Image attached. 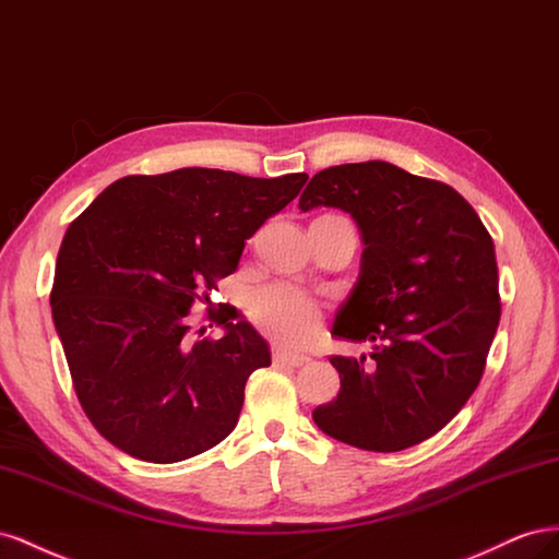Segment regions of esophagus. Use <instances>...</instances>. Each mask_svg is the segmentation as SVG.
<instances>
[{"instance_id": "1", "label": "esophagus", "mask_w": 559, "mask_h": 559, "mask_svg": "<svg viewBox=\"0 0 559 559\" xmlns=\"http://www.w3.org/2000/svg\"><path fill=\"white\" fill-rule=\"evenodd\" d=\"M274 360L281 362V365H293V368H299V365L309 362V356L293 354V350H285V348H276L274 350Z\"/></svg>"}]
</instances>
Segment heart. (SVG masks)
<instances>
[{
  "mask_svg": "<svg viewBox=\"0 0 559 559\" xmlns=\"http://www.w3.org/2000/svg\"><path fill=\"white\" fill-rule=\"evenodd\" d=\"M248 316L269 337L285 344H299L316 330L321 321V309L295 285L274 283L248 297Z\"/></svg>",
  "mask_w": 559,
  "mask_h": 559,
  "instance_id": "obj_1",
  "label": "heart"
}]
</instances>
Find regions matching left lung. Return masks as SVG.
Instances as JSON below:
<instances>
[{
  "label": "left lung",
  "instance_id": "1",
  "mask_svg": "<svg viewBox=\"0 0 559 559\" xmlns=\"http://www.w3.org/2000/svg\"><path fill=\"white\" fill-rule=\"evenodd\" d=\"M318 205L360 227V278L332 337L370 342L372 354L330 358L342 386L313 421L358 450H407L448 426L480 384L501 318L493 241L456 189L386 162L316 173L299 209Z\"/></svg>",
  "mask_w": 559,
  "mask_h": 559
}]
</instances>
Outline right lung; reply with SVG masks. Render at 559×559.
I'll return each mask as SVG.
<instances>
[{"label": "right lung", "mask_w": 559, "mask_h": 559, "mask_svg": "<svg viewBox=\"0 0 559 559\" xmlns=\"http://www.w3.org/2000/svg\"><path fill=\"white\" fill-rule=\"evenodd\" d=\"M307 173L262 180L217 168L111 182L62 238L51 311L74 393L121 452L175 464L225 440L266 342L229 305L209 307L219 340L191 330L248 238L281 213ZM200 337L194 338L193 334Z\"/></svg>", "instance_id": "1"}]
</instances>
